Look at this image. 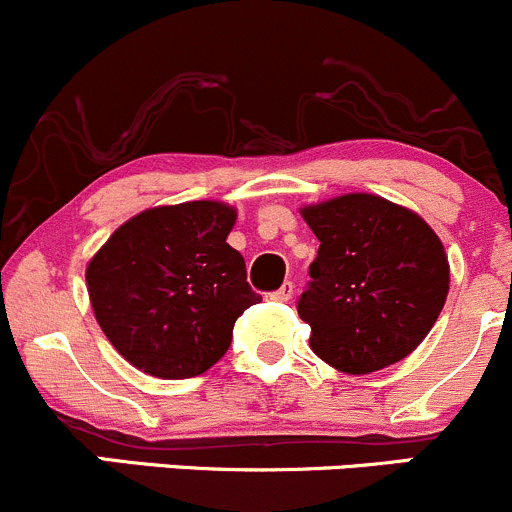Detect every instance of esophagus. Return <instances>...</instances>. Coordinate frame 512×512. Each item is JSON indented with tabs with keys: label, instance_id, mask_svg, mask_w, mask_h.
Segmentation results:
<instances>
[{
	"label": "esophagus",
	"instance_id": "esophagus-1",
	"mask_svg": "<svg viewBox=\"0 0 512 512\" xmlns=\"http://www.w3.org/2000/svg\"><path fill=\"white\" fill-rule=\"evenodd\" d=\"M292 294H294V285L292 282H285L280 289L270 292V299H275V302H287V299H292Z\"/></svg>",
	"mask_w": 512,
	"mask_h": 512
}]
</instances>
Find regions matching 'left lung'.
Masks as SVG:
<instances>
[{
  "mask_svg": "<svg viewBox=\"0 0 512 512\" xmlns=\"http://www.w3.org/2000/svg\"><path fill=\"white\" fill-rule=\"evenodd\" d=\"M319 240L297 312L309 347L347 374H371L409 356L441 314L448 257L416 213L352 193L302 210Z\"/></svg>",
  "mask_w": 512,
  "mask_h": 512,
  "instance_id": "8db88e82",
  "label": "left lung"
}]
</instances>
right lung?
I'll return each instance as SVG.
<instances>
[{
  "label": "right lung",
  "instance_id": "add662e5",
  "mask_svg": "<svg viewBox=\"0 0 512 512\" xmlns=\"http://www.w3.org/2000/svg\"><path fill=\"white\" fill-rule=\"evenodd\" d=\"M235 210L215 200L163 205L108 237L86 267L108 342L158 379H190L223 359L235 319L260 302L227 245Z\"/></svg>",
  "mask_w": 512,
  "mask_h": 512
}]
</instances>
